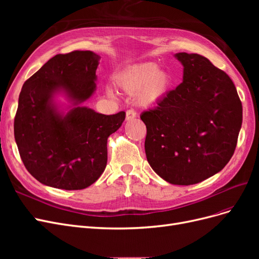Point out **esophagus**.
<instances>
[{"label":"esophagus","mask_w":259,"mask_h":259,"mask_svg":"<svg viewBox=\"0 0 259 259\" xmlns=\"http://www.w3.org/2000/svg\"><path fill=\"white\" fill-rule=\"evenodd\" d=\"M136 116H137V112L135 110H133V109H128L126 111V121L135 119Z\"/></svg>","instance_id":"1"}]
</instances>
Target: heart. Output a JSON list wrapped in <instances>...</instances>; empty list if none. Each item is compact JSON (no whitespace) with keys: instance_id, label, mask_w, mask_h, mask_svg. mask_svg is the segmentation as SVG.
Returning <instances> with one entry per match:
<instances>
[{"instance_id":"heart-1","label":"heart","mask_w":259,"mask_h":259,"mask_svg":"<svg viewBox=\"0 0 259 259\" xmlns=\"http://www.w3.org/2000/svg\"><path fill=\"white\" fill-rule=\"evenodd\" d=\"M116 88L122 92L136 94L139 105L149 107L158 104L169 89V75L164 70L156 68L153 62H143L124 69L115 76Z\"/></svg>"}]
</instances>
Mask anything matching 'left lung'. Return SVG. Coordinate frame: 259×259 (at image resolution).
Returning <instances> with one entry per match:
<instances>
[{
	"label": "left lung",
	"mask_w": 259,
	"mask_h": 259,
	"mask_svg": "<svg viewBox=\"0 0 259 259\" xmlns=\"http://www.w3.org/2000/svg\"><path fill=\"white\" fill-rule=\"evenodd\" d=\"M184 80L145 111V150L152 169L173 185L189 186L222 170L236 150L242 103L223 70L199 54L177 53Z\"/></svg>",
	"instance_id": "obj_1"
}]
</instances>
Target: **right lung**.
I'll return each mask as SVG.
<instances>
[{
  "label": "right lung",
  "mask_w": 259,
  "mask_h": 259,
  "mask_svg": "<svg viewBox=\"0 0 259 259\" xmlns=\"http://www.w3.org/2000/svg\"><path fill=\"white\" fill-rule=\"evenodd\" d=\"M99 59L91 51L58 54L23 83L14 135L23 165L41 184L81 190L104 173L108 137L119 130L125 112L106 115L79 106L96 89ZM59 90L76 105L66 116L52 104Z\"/></svg>",
  "instance_id": "1"
}]
</instances>
